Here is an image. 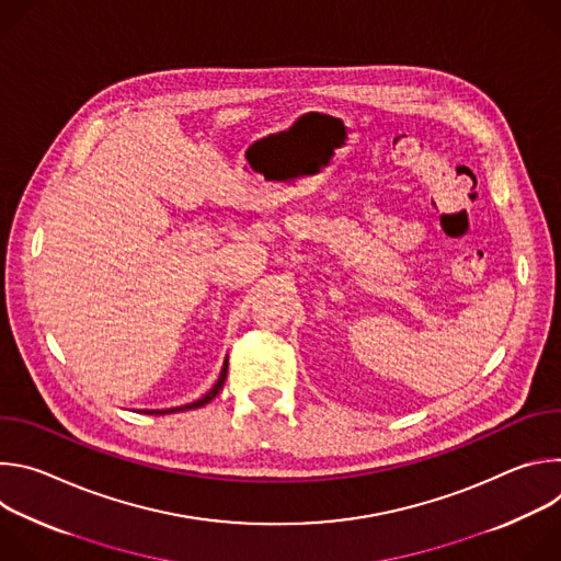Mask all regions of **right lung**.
Masks as SVG:
<instances>
[{
    "label": "right lung",
    "instance_id": "right-lung-1",
    "mask_svg": "<svg viewBox=\"0 0 561 561\" xmlns=\"http://www.w3.org/2000/svg\"><path fill=\"white\" fill-rule=\"evenodd\" d=\"M226 373H228V359L224 362V366H221V373H219V377H217V381H215V386L202 397V399H197V402H193V404H186V407H175V409H167V411H144L146 415H169V413H182V411H193V409H199V407H204V404H208L210 399H215V394L221 390V386H224V381H226Z\"/></svg>",
    "mask_w": 561,
    "mask_h": 561
}]
</instances>
